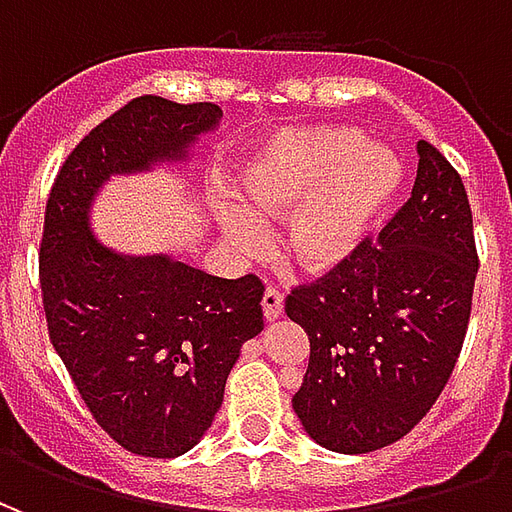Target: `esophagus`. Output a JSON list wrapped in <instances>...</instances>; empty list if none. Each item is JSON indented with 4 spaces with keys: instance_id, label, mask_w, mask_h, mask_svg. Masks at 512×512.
<instances>
[{
    "instance_id": "34e87169",
    "label": "esophagus",
    "mask_w": 512,
    "mask_h": 512,
    "mask_svg": "<svg viewBox=\"0 0 512 512\" xmlns=\"http://www.w3.org/2000/svg\"><path fill=\"white\" fill-rule=\"evenodd\" d=\"M282 304H285L282 293L277 288H266V293H263V315H266V321H277L279 315H282Z\"/></svg>"
}]
</instances>
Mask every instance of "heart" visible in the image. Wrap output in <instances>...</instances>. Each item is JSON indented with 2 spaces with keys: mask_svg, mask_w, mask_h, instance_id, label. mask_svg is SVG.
<instances>
[{
  "mask_svg": "<svg viewBox=\"0 0 512 512\" xmlns=\"http://www.w3.org/2000/svg\"><path fill=\"white\" fill-rule=\"evenodd\" d=\"M400 186L403 161L392 147L362 142L351 128H288L241 164V208L219 205V224L235 252L257 255L263 227L288 219L282 255L307 274H326L356 255Z\"/></svg>",
  "mask_w": 512,
  "mask_h": 512,
  "instance_id": "heart-1",
  "label": "heart"
}]
</instances>
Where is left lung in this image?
<instances>
[{
  "label": "left lung",
  "mask_w": 512,
  "mask_h": 512,
  "mask_svg": "<svg viewBox=\"0 0 512 512\" xmlns=\"http://www.w3.org/2000/svg\"><path fill=\"white\" fill-rule=\"evenodd\" d=\"M417 153L411 197L376 241L285 299L310 337L293 411L332 452L403 439L447 386L469 329L480 266L469 197L436 147L422 139Z\"/></svg>",
  "instance_id": "1"
}]
</instances>
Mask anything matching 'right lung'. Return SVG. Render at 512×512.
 <instances>
[{
  "label": "right lung",
  "instance_id": "right-lung-1",
  "mask_svg": "<svg viewBox=\"0 0 512 512\" xmlns=\"http://www.w3.org/2000/svg\"><path fill=\"white\" fill-rule=\"evenodd\" d=\"M216 104L128 101L73 147L46 202L40 290L49 337L95 422L134 455L178 458L211 428L241 345L263 332V282L101 244L90 205L112 175L183 161Z\"/></svg>",
  "mask_w": 512,
  "mask_h": 512
}]
</instances>
